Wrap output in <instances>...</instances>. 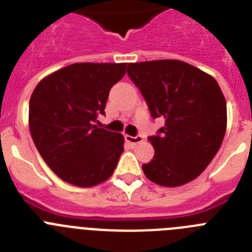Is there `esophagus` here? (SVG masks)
I'll return each mask as SVG.
<instances>
[{
  "label": "esophagus",
  "instance_id": "esophagus-1",
  "mask_svg": "<svg viewBox=\"0 0 252 252\" xmlns=\"http://www.w3.org/2000/svg\"><path fill=\"white\" fill-rule=\"evenodd\" d=\"M125 140H126L128 144H131V145H137V144H140V142L144 141V137L139 136V135H136V136H130V135H126V136H125Z\"/></svg>",
  "mask_w": 252,
  "mask_h": 252
}]
</instances>
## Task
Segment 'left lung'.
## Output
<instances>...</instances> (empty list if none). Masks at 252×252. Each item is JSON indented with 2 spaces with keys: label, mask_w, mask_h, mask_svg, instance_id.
<instances>
[{
  "label": "left lung",
  "mask_w": 252,
  "mask_h": 252,
  "mask_svg": "<svg viewBox=\"0 0 252 252\" xmlns=\"http://www.w3.org/2000/svg\"><path fill=\"white\" fill-rule=\"evenodd\" d=\"M127 74L153 119L165 125L149 136L154 158L142 170L154 183L179 187L195 179L223 141L226 99L213 77L180 60L130 63Z\"/></svg>",
  "instance_id": "8db88e82"
}]
</instances>
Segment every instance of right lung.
<instances>
[{
    "instance_id": "right-lung-1",
    "label": "right lung",
    "mask_w": 252,
    "mask_h": 252,
    "mask_svg": "<svg viewBox=\"0 0 252 252\" xmlns=\"http://www.w3.org/2000/svg\"><path fill=\"white\" fill-rule=\"evenodd\" d=\"M125 73L126 63L72 64L44 78L31 94V137L49 168L66 183L93 187L115 171L124 136L95 124Z\"/></svg>"
}]
</instances>
